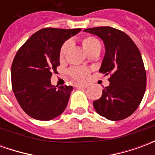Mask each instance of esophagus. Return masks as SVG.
<instances>
[{
	"label": "esophagus",
	"instance_id": "esophagus-1",
	"mask_svg": "<svg viewBox=\"0 0 155 155\" xmlns=\"http://www.w3.org/2000/svg\"><path fill=\"white\" fill-rule=\"evenodd\" d=\"M76 88H86L87 85L86 84H76L74 85Z\"/></svg>",
	"mask_w": 155,
	"mask_h": 155
}]
</instances>
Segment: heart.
<instances>
[{"label":"heart","mask_w":155,"mask_h":155,"mask_svg":"<svg viewBox=\"0 0 155 155\" xmlns=\"http://www.w3.org/2000/svg\"><path fill=\"white\" fill-rule=\"evenodd\" d=\"M82 46L84 50L88 54L94 51H101V43L100 40L96 38L95 36L93 35H86L82 38L81 40ZM71 46V41L70 40L65 41L61 45L59 51V58L61 61H63L67 54L68 51L70 50ZM91 72V69L86 67H73L69 71V74L71 77L74 79L75 81H85L88 79L89 74Z\"/></svg>","instance_id":"b5f03b06"}]
</instances>
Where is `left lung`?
<instances>
[{"label": "left lung", "mask_w": 155, "mask_h": 155, "mask_svg": "<svg viewBox=\"0 0 155 155\" xmlns=\"http://www.w3.org/2000/svg\"><path fill=\"white\" fill-rule=\"evenodd\" d=\"M103 40L105 55L100 69L110 74V85L104 87L102 96L93 102L94 110L110 120L130 116L143 97L146 89V71L140 51L129 35L110 26L84 30Z\"/></svg>", "instance_id": "1"}]
</instances>
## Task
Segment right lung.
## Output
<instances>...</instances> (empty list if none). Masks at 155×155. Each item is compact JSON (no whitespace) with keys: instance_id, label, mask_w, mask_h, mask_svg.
<instances>
[{"instance_id":"add662e5","label":"right lung","mask_w":155,"mask_h":155,"mask_svg":"<svg viewBox=\"0 0 155 155\" xmlns=\"http://www.w3.org/2000/svg\"><path fill=\"white\" fill-rule=\"evenodd\" d=\"M81 30L41 29L16 52L11 72L12 91L29 116L39 120H51L65 110L73 87L53 86L51 78L60 65L61 45Z\"/></svg>"}]
</instances>
